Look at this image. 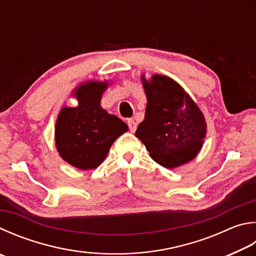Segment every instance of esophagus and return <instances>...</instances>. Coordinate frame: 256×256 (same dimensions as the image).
<instances>
[{
	"label": "esophagus",
	"mask_w": 256,
	"mask_h": 256,
	"mask_svg": "<svg viewBox=\"0 0 256 256\" xmlns=\"http://www.w3.org/2000/svg\"><path fill=\"white\" fill-rule=\"evenodd\" d=\"M128 128H130V131L131 132H136V123L134 122V120H128Z\"/></svg>",
	"instance_id": "34e87169"
}]
</instances>
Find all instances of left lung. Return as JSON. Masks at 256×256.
<instances>
[{
  "label": "left lung",
  "mask_w": 256,
  "mask_h": 256,
  "mask_svg": "<svg viewBox=\"0 0 256 256\" xmlns=\"http://www.w3.org/2000/svg\"><path fill=\"white\" fill-rule=\"evenodd\" d=\"M142 80L148 103L136 136L152 159L166 168L174 169L192 160L207 132L200 110L171 78L154 75L150 82Z\"/></svg>",
  "instance_id": "left-lung-1"
}]
</instances>
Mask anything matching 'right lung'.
I'll return each mask as SVG.
<instances>
[{
    "label": "right lung",
    "mask_w": 256,
    "mask_h": 256,
    "mask_svg": "<svg viewBox=\"0 0 256 256\" xmlns=\"http://www.w3.org/2000/svg\"><path fill=\"white\" fill-rule=\"evenodd\" d=\"M106 82L82 84L74 92L77 108H64L56 123V146L60 156L78 169L98 166L110 148L128 130L118 116L100 108Z\"/></svg>",
    "instance_id": "add662e5"
}]
</instances>
